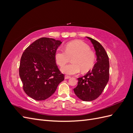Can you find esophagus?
<instances>
[{"label":"esophagus","mask_w":133,"mask_h":133,"mask_svg":"<svg viewBox=\"0 0 133 133\" xmlns=\"http://www.w3.org/2000/svg\"><path fill=\"white\" fill-rule=\"evenodd\" d=\"M70 78H71V76H68V75H65V79H70Z\"/></svg>","instance_id":"1"}]
</instances>
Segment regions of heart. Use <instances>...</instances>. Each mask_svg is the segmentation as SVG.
<instances>
[{"mask_svg":"<svg viewBox=\"0 0 133 133\" xmlns=\"http://www.w3.org/2000/svg\"><path fill=\"white\" fill-rule=\"evenodd\" d=\"M71 58L72 63L62 68L63 73L68 75L78 74L80 69L83 72L89 71L93 67L96 55L89 46L82 41H74L66 44L65 50L58 48L55 53V61L63 66Z\"/></svg>","mask_w":133,"mask_h":133,"instance_id":"obj_1","label":"heart"}]
</instances>
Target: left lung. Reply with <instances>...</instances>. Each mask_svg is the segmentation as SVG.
I'll return each mask as SVG.
<instances>
[{
    "label": "left lung",
    "instance_id": "8db88e82",
    "mask_svg": "<svg viewBox=\"0 0 133 133\" xmlns=\"http://www.w3.org/2000/svg\"><path fill=\"white\" fill-rule=\"evenodd\" d=\"M95 50L97 62L91 70L78 78V85L74 89L75 95L83 101L89 102L101 95L109 79V61L105 50L98 42L90 37Z\"/></svg>",
    "mask_w": 133,
    "mask_h": 133
}]
</instances>
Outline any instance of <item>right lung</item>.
Masks as SVG:
<instances>
[{"instance_id": "1", "label": "right lung", "mask_w": 133, "mask_h": 133, "mask_svg": "<svg viewBox=\"0 0 133 133\" xmlns=\"http://www.w3.org/2000/svg\"><path fill=\"white\" fill-rule=\"evenodd\" d=\"M61 44L53 38H41L23 52L19 76L24 91L34 100L49 98L64 80V74L58 69L55 59V51Z\"/></svg>"}]
</instances>
